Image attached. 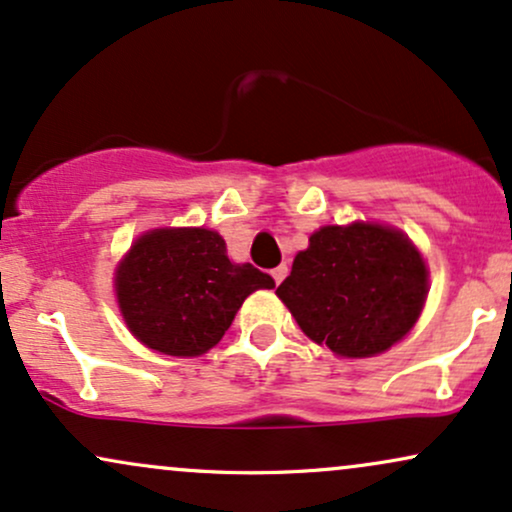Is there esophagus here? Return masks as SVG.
I'll return each mask as SVG.
<instances>
[{
	"label": "esophagus",
	"mask_w": 512,
	"mask_h": 512,
	"mask_svg": "<svg viewBox=\"0 0 512 512\" xmlns=\"http://www.w3.org/2000/svg\"><path fill=\"white\" fill-rule=\"evenodd\" d=\"M286 274H288V267H286V264H279V267L272 269V276H274V281H276V283H281L283 279H286Z\"/></svg>",
	"instance_id": "1"
}]
</instances>
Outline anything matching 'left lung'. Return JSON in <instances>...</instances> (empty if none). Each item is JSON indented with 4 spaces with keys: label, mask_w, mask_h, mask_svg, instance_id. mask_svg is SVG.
I'll return each instance as SVG.
<instances>
[{
    "label": "left lung",
    "mask_w": 512,
    "mask_h": 512,
    "mask_svg": "<svg viewBox=\"0 0 512 512\" xmlns=\"http://www.w3.org/2000/svg\"><path fill=\"white\" fill-rule=\"evenodd\" d=\"M276 295L315 343L343 357H372L415 326L427 298V267L400 231L324 226L295 255Z\"/></svg>",
    "instance_id": "1"
}]
</instances>
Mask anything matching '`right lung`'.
<instances>
[{
  "mask_svg": "<svg viewBox=\"0 0 512 512\" xmlns=\"http://www.w3.org/2000/svg\"><path fill=\"white\" fill-rule=\"evenodd\" d=\"M274 279L233 264L217 231L157 229L135 240L116 272L128 329L157 353L195 357L217 346L238 307Z\"/></svg>",
  "mask_w": 512,
  "mask_h": 512,
  "instance_id": "add662e5",
  "label": "right lung"
}]
</instances>
